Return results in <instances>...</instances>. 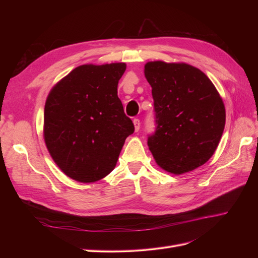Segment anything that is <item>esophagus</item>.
<instances>
[{
	"instance_id": "esophagus-1",
	"label": "esophagus",
	"mask_w": 258,
	"mask_h": 258,
	"mask_svg": "<svg viewBox=\"0 0 258 258\" xmlns=\"http://www.w3.org/2000/svg\"><path fill=\"white\" fill-rule=\"evenodd\" d=\"M134 124H135L136 131H139V130H140V124H141V122H140V119L135 118V119H134Z\"/></svg>"
}]
</instances>
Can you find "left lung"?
<instances>
[{
  "mask_svg": "<svg viewBox=\"0 0 258 258\" xmlns=\"http://www.w3.org/2000/svg\"><path fill=\"white\" fill-rule=\"evenodd\" d=\"M144 74L152 87L156 126L147 145L157 165L174 174L202 166L225 127V106L214 85L186 63L148 62Z\"/></svg>",
  "mask_w": 258,
  "mask_h": 258,
  "instance_id": "obj_1",
  "label": "left lung"
}]
</instances>
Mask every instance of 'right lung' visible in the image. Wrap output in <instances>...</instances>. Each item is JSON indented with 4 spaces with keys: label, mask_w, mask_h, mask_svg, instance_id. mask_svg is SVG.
<instances>
[{
    "label": "right lung",
    "mask_w": 258,
    "mask_h": 258,
    "mask_svg": "<svg viewBox=\"0 0 258 258\" xmlns=\"http://www.w3.org/2000/svg\"><path fill=\"white\" fill-rule=\"evenodd\" d=\"M126 64L74 69L50 91L44 111V139L52 159L71 178L91 183L115 168L135 126L124 114L117 85Z\"/></svg>",
    "instance_id": "right-lung-1"
}]
</instances>
